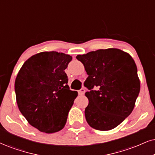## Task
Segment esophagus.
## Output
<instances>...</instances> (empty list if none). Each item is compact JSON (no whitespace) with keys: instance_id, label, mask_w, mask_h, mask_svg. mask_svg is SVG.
<instances>
[{"instance_id":"obj_1","label":"esophagus","mask_w":155,"mask_h":155,"mask_svg":"<svg viewBox=\"0 0 155 155\" xmlns=\"http://www.w3.org/2000/svg\"><path fill=\"white\" fill-rule=\"evenodd\" d=\"M85 93V88H81L79 91H78V93H79V95H84V93Z\"/></svg>"}]
</instances>
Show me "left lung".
Instances as JSON below:
<instances>
[{
	"mask_svg": "<svg viewBox=\"0 0 155 155\" xmlns=\"http://www.w3.org/2000/svg\"><path fill=\"white\" fill-rule=\"evenodd\" d=\"M88 77L84 83L89 104L85 115L93 129L108 131L129 116L140 91L137 68L131 55L116 48L98 49L76 57ZM94 86L97 91L93 90Z\"/></svg>",
	"mask_w": 155,
	"mask_h": 155,
	"instance_id": "1",
	"label": "left lung"
}]
</instances>
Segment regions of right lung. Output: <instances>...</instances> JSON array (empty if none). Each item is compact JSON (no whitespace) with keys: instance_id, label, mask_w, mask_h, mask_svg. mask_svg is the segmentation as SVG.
<instances>
[{"instance_id":"add662e5","label":"right lung","mask_w":155,"mask_h":155,"mask_svg":"<svg viewBox=\"0 0 155 155\" xmlns=\"http://www.w3.org/2000/svg\"><path fill=\"white\" fill-rule=\"evenodd\" d=\"M72 57L57 51H43L23 64L15 81L18 109L32 127L41 132L62 130L78 96L70 91L64 70Z\"/></svg>"}]
</instances>
